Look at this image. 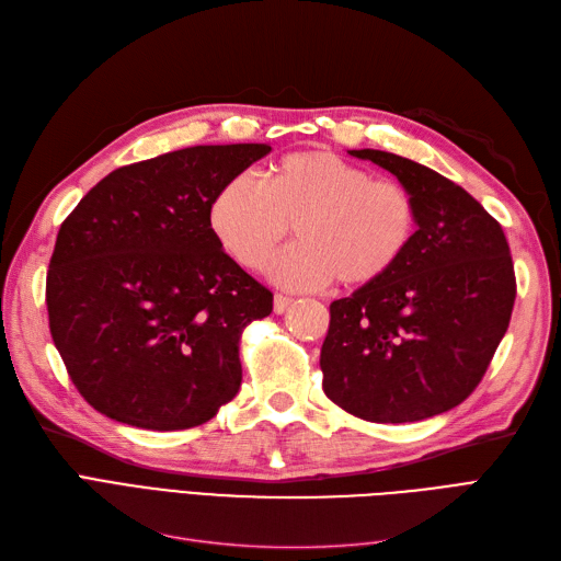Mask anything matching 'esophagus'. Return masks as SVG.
Listing matches in <instances>:
<instances>
[{"label":"esophagus","instance_id":"esophagus-1","mask_svg":"<svg viewBox=\"0 0 561 561\" xmlns=\"http://www.w3.org/2000/svg\"><path fill=\"white\" fill-rule=\"evenodd\" d=\"M293 301H295L293 297H287V295H276V297H274V311H276V313H285L287 309L293 307Z\"/></svg>","mask_w":561,"mask_h":561}]
</instances>
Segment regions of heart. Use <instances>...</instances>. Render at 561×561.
Listing matches in <instances>:
<instances>
[{"instance_id": "b5f03b06", "label": "heart", "mask_w": 561, "mask_h": 561, "mask_svg": "<svg viewBox=\"0 0 561 561\" xmlns=\"http://www.w3.org/2000/svg\"><path fill=\"white\" fill-rule=\"evenodd\" d=\"M217 245L250 271L262 268L295 227L297 243L271 262L283 287L336 283L363 290L402 264L419 233V203L404 184L381 180L332 151H295L262 175H236L208 208Z\"/></svg>"}]
</instances>
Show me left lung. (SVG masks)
<instances>
[{"label":"left lung","mask_w":561,"mask_h":561,"mask_svg":"<svg viewBox=\"0 0 561 561\" xmlns=\"http://www.w3.org/2000/svg\"><path fill=\"white\" fill-rule=\"evenodd\" d=\"M348 154L414 194L419 233L386 280L330 304L322 390L365 421L431 419L472 393L511 325V248L496 219L445 175L390 151Z\"/></svg>","instance_id":"1"}]
</instances>
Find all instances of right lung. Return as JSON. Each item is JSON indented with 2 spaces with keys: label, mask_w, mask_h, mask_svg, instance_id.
Wrapping results in <instances>:
<instances>
[{
  "label": "right lung",
  "mask_w": 561,
  "mask_h": 561,
  "mask_svg": "<svg viewBox=\"0 0 561 561\" xmlns=\"http://www.w3.org/2000/svg\"><path fill=\"white\" fill-rule=\"evenodd\" d=\"M268 145H198L116 168L65 219L48 328L93 410L145 431L210 421L239 393V339L274 295L217 245L210 201Z\"/></svg>",
  "instance_id": "add662e5"
}]
</instances>
